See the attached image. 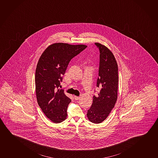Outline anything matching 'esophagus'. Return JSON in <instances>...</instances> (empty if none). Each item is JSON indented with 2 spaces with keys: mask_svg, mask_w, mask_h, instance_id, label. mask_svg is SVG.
Here are the masks:
<instances>
[{
  "mask_svg": "<svg viewBox=\"0 0 158 158\" xmlns=\"http://www.w3.org/2000/svg\"><path fill=\"white\" fill-rule=\"evenodd\" d=\"M74 99L76 100V101L79 100V99H80V97H79L76 96H74Z\"/></svg>",
  "mask_w": 158,
  "mask_h": 158,
  "instance_id": "obj_1",
  "label": "esophagus"
}]
</instances>
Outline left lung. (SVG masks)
<instances>
[{
  "mask_svg": "<svg viewBox=\"0 0 158 158\" xmlns=\"http://www.w3.org/2000/svg\"><path fill=\"white\" fill-rule=\"evenodd\" d=\"M94 44L99 50L98 77L96 86L101 89L98 96L93 97V103L87 110V116L92 123H100L108 117L116 102L118 66L113 54L107 47L99 43Z\"/></svg>",
  "mask_w": 158,
  "mask_h": 158,
  "instance_id": "8db88e82",
  "label": "left lung"
}]
</instances>
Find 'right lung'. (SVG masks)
Masks as SVG:
<instances>
[{"label": "right lung", "mask_w": 158, "mask_h": 158, "mask_svg": "<svg viewBox=\"0 0 158 158\" xmlns=\"http://www.w3.org/2000/svg\"><path fill=\"white\" fill-rule=\"evenodd\" d=\"M87 46L57 43L49 46L37 64L35 87L37 100L46 117L59 123L66 118L71 99L60 89L63 76L71 60Z\"/></svg>", "instance_id": "right-lung-1"}]
</instances>
